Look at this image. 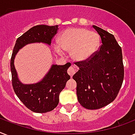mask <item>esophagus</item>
Here are the masks:
<instances>
[{"label": "esophagus", "instance_id": "34e87169", "mask_svg": "<svg viewBox=\"0 0 135 135\" xmlns=\"http://www.w3.org/2000/svg\"><path fill=\"white\" fill-rule=\"evenodd\" d=\"M67 71L68 74H69V76H71V77H72L74 74H76V72L77 71V69H76L74 66H70V67L69 68V69H68Z\"/></svg>", "mask_w": 135, "mask_h": 135}]
</instances>
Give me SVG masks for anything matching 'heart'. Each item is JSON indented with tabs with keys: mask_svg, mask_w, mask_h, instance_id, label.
<instances>
[{
	"mask_svg": "<svg viewBox=\"0 0 135 135\" xmlns=\"http://www.w3.org/2000/svg\"><path fill=\"white\" fill-rule=\"evenodd\" d=\"M100 38L94 31L83 28H69L65 30L59 38V45L55 50L61 54V49L71 51L72 58L77 61H88L98 50Z\"/></svg>",
	"mask_w": 135,
	"mask_h": 135,
	"instance_id": "b5f03b06",
	"label": "heart"
}]
</instances>
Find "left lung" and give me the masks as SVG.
<instances>
[{"mask_svg":"<svg viewBox=\"0 0 135 135\" xmlns=\"http://www.w3.org/2000/svg\"><path fill=\"white\" fill-rule=\"evenodd\" d=\"M102 45L89 60L76 62L79 70L73 76L80 105L98 109L111 103L121 88L124 67L121 47L113 34L93 25Z\"/></svg>","mask_w":135,"mask_h":135,"instance_id":"1","label":"left lung"}]
</instances>
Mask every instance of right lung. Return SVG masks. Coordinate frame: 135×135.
<instances>
[{
    "label": "right lung",
    "instance_id": "add662e5",
    "mask_svg": "<svg viewBox=\"0 0 135 135\" xmlns=\"http://www.w3.org/2000/svg\"><path fill=\"white\" fill-rule=\"evenodd\" d=\"M58 25H37L19 37L15 45L10 61L12 83L14 91L20 101L35 113H46L52 111L59 104L60 92L70 79L67 74L71 63L64 65L52 64L43 78L32 84H24L18 78L14 61L16 55L25 45L35 43L51 45V40L58 31Z\"/></svg>",
    "mask_w": 135,
    "mask_h": 135
}]
</instances>
